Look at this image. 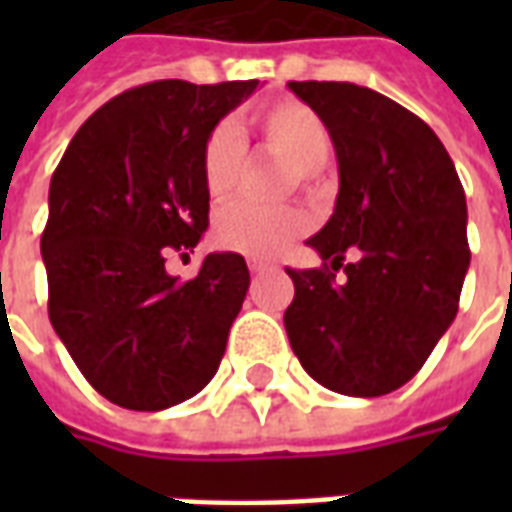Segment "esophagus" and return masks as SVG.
<instances>
[{
	"label": "esophagus",
	"instance_id": "obj_1",
	"mask_svg": "<svg viewBox=\"0 0 512 512\" xmlns=\"http://www.w3.org/2000/svg\"><path fill=\"white\" fill-rule=\"evenodd\" d=\"M268 268H274V263H268V260H257V257L249 260V271H252V274H260V271H268Z\"/></svg>",
	"mask_w": 512,
	"mask_h": 512
}]
</instances>
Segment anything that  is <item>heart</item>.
Instances as JSON below:
<instances>
[{"mask_svg": "<svg viewBox=\"0 0 512 512\" xmlns=\"http://www.w3.org/2000/svg\"><path fill=\"white\" fill-rule=\"evenodd\" d=\"M255 128L260 142L271 156L285 161L293 175L288 186L312 189L318 169L326 167L332 156V131L321 115L301 101L277 98L260 106L255 112ZM200 169L205 191L213 200L230 197L246 169V142L233 123L213 126L202 142ZM307 230V216L299 208H279V211H260L244 202L227 205L219 211L213 224V241L246 257H277L285 252L301 233Z\"/></svg>", "mask_w": 512, "mask_h": 512, "instance_id": "obj_1", "label": "heart"}]
</instances>
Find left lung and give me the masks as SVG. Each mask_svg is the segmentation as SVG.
<instances>
[{"instance_id":"1","label":"left lung","mask_w":512,"mask_h":512,"mask_svg":"<svg viewBox=\"0 0 512 512\" xmlns=\"http://www.w3.org/2000/svg\"><path fill=\"white\" fill-rule=\"evenodd\" d=\"M288 87L329 126L340 167L332 219L307 241L323 266L288 268L290 348L332 392L389 395L458 312L472 257L461 178L433 128L392 98L351 82Z\"/></svg>"}]
</instances>
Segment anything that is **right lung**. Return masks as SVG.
Masks as SVG:
<instances>
[{
    "label": "right lung",
    "mask_w": 512,
    "mask_h": 512,
    "mask_svg": "<svg viewBox=\"0 0 512 512\" xmlns=\"http://www.w3.org/2000/svg\"><path fill=\"white\" fill-rule=\"evenodd\" d=\"M257 84L126 90L84 120L51 175L40 238L51 326L115 406H178L219 370L249 290L246 260L211 252L186 282L164 263L208 230L202 142Z\"/></svg>",
    "instance_id": "add662e5"
}]
</instances>
